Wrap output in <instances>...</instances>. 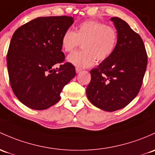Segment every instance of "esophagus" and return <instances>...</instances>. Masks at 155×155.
Listing matches in <instances>:
<instances>
[{
	"label": "esophagus",
	"instance_id": "obj_1",
	"mask_svg": "<svg viewBox=\"0 0 155 155\" xmlns=\"http://www.w3.org/2000/svg\"><path fill=\"white\" fill-rule=\"evenodd\" d=\"M75 71H76V73H79V72H81V71H82V69H79V68H76Z\"/></svg>",
	"mask_w": 155,
	"mask_h": 155
}]
</instances>
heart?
<instances>
[{
  "instance_id": "obj_1",
  "label": "heart",
  "mask_w": 155,
  "mask_h": 155,
  "mask_svg": "<svg viewBox=\"0 0 155 155\" xmlns=\"http://www.w3.org/2000/svg\"><path fill=\"white\" fill-rule=\"evenodd\" d=\"M81 43V51L69 54L67 61L79 69L90 67L97 60L102 62L114 52L117 44L115 29L97 21H86L78 26L75 31L67 29L61 37V47L71 52Z\"/></svg>"
}]
</instances>
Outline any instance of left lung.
<instances>
[{
    "label": "left lung",
    "instance_id": "left-lung-1",
    "mask_svg": "<svg viewBox=\"0 0 155 155\" xmlns=\"http://www.w3.org/2000/svg\"><path fill=\"white\" fill-rule=\"evenodd\" d=\"M117 44L114 52L90 71L86 95L96 107L114 111L127 106L137 95L147 66L142 38L120 18L114 17Z\"/></svg>",
    "mask_w": 155,
    "mask_h": 155
}]
</instances>
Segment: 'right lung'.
I'll return each mask as SVG.
<instances>
[{
  "label": "right lung",
  "mask_w": 155,
  "mask_h": 155,
  "mask_svg": "<svg viewBox=\"0 0 155 155\" xmlns=\"http://www.w3.org/2000/svg\"><path fill=\"white\" fill-rule=\"evenodd\" d=\"M74 23L72 17L38 18L14 32L7 57L13 92L30 109L44 110L61 99V92L75 76V68L64 61L61 37Z\"/></svg>",
  "instance_id": "right-lung-1"
}]
</instances>
